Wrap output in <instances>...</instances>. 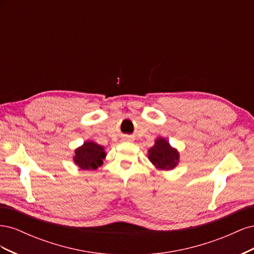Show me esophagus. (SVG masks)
<instances>
[{
    "mask_svg": "<svg viewBox=\"0 0 254 254\" xmlns=\"http://www.w3.org/2000/svg\"><path fill=\"white\" fill-rule=\"evenodd\" d=\"M123 141H126V142H132L133 139L130 135H125L124 137H123Z\"/></svg>",
    "mask_w": 254,
    "mask_h": 254,
    "instance_id": "34e87169",
    "label": "esophagus"
}]
</instances>
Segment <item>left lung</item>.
Here are the masks:
<instances>
[{"label": "left lung", "mask_w": 254, "mask_h": 254, "mask_svg": "<svg viewBox=\"0 0 254 254\" xmlns=\"http://www.w3.org/2000/svg\"><path fill=\"white\" fill-rule=\"evenodd\" d=\"M179 152L163 137H158L148 150V159L158 170L170 171L179 163Z\"/></svg>", "instance_id": "obj_1"}]
</instances>
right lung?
<instances>
[{"mask_svg": "<svg viewBox=\"0 0 254 254\" xmlns=\"http://www.w3.org/2000/svg\"><path fill=\"white\" fill-rule=\"evenodd\" d=\"M106 157L104 146L98 145L95 142L87 141L80 147L75 149L73 158L75 164L81 170H96L103 164V160Z\"/></svg>", "mask_w": 254, "mask_h": 254, "instance_id": "right-lung-1", "label": "right lung"}]
</instances>
